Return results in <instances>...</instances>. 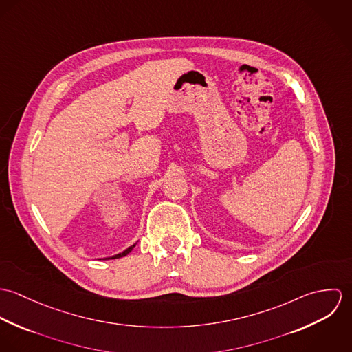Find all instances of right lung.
<instances>
[{"label":"right lung","mask_w":352,"mask_h":352,"mask_svg":"<svg viewBox=\"0 0 352 352\" xmlns=\"http://www.w3.org/2000/svg\"><path fill=\"white\" fill-rule=\"evenodd\" d=\"M137 245V243L135 244H133V245H130L127 250H124L123 252H120V253H118V254H113V256H111V257H105V258H119V257H123V256H127L130 252L134 250V247Z\"/></svg>","instance_id":"add662e5"}]
</instances>
